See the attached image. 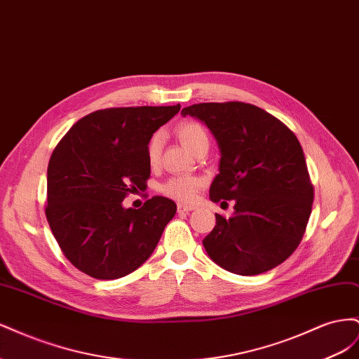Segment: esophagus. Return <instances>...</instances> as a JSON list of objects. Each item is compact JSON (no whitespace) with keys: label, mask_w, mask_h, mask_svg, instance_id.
<instances>
[{"label":"esophagus","mask_w":359,"mask_h":359,"mask_svg":"<svg viewBox=\"0 0 359 359\" xmlns=\"http://www.w3.org/2000/svg\"><path fill=\"white\" fill-rule=\"evenodd\" d=\"M177 210H178V212H190V211H193V210H194V206H191V205H184V203H178Z\"/></svg>","instance_id":"1"}]
</instances>
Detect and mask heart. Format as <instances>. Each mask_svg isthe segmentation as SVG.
<instances>
[{
    "label": "heart",
    "mask_w": 359,
    "mask_h": 359,
    "mask_svg": "<svg viewBox=\"0 0 359 359\" xmlns=\"http://www.w3.org/2000/svg\"><path fill=\"white\" fill-rule=\"evenodd\" d=\"M175 135L181 140V144L186 147L190 153L198 154L202 151H208L210 148V135L206 128L194 119H186L181 121L175 127ZM161 145H163V135L154 133L149 137L147 145V160L151 166H156L160 154H161ZM202 187V181L196 177H173L168 180L160 187L161 193L166 194L168 198H172L180 202H191L198 196V191Z\"/></svg>",
    "instance_id": "obj_1"
}]
</instances>
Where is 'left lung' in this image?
Instances as JSON below:
<instances>
[{
    "mask_svg": "<svg viewBox=\"0 0 359 359\" xmlns=\"http://www.w3.org/2000/svg\"><path fill=\"white\" fill-rule=\"evenodd\" d=\"M181 114L199 118L219 144L220 173L210 199L235 201L229 219L215 214L214 229L202 241L206 253L240 276L283 264L302 240L314 198L295 133L274 115L243 102L198 103Z\"/></svg>",
    "mask_w": 359,
    "mask_h": 359,
    "instance_id": "obj_1",
    "label": "left lung"
}]
</instances>
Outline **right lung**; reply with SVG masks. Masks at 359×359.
Instances as JSON below:
<instances>
[{
  "instance_id": "add662e5",
  "label": "right lung",
  "mask_w": 359,
  "mask_h": 359,
  "mask_svg": "<svg viewBox=\"0 0 359 359\" xmlns=\"http://www.w3.org/2000/svg\"><path fill=\"white\" fill-rule=\"evenodd\" d=\"M175 106L109 107L81 118L53 149L48 166L46 219L70 262L97 280L133 273L153 255L177 203L163 196L126 210L147 189V145Z\"/></svg>"
}]
</instances>
